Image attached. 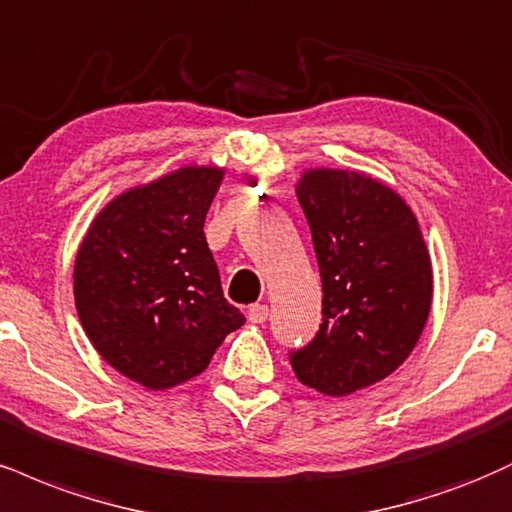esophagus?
Listing matches in <instances>:
<instances>
[{
    "label": "esophagus",
    "instance_id": "esophagus-1",
    "mask_svg": "<svg viewBox=\"0 0 512 512\" xmlns=\"http://www.w3.org/2000/svg\"><path fill=\"white\" fill-rule=\"evenodd\" d=\"M267 317H269V307L267 305H250V310H248V319L252 324H262V322H267Z\"/></svg>",
    "mask_w": 512,
    "mask_h": 512
}]
</instances>
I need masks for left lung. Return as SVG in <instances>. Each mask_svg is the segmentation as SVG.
<instances>
[{
  "label": "left lung",
  "instance_id": "8db88e82",
  "mask_svg": "<svg viewBox=\"0 0 512 512\" xmlns=\"http://www.w3.org/2000/svg\"><path fill=\"white\" fill-rule=\"evenodd\" d=\"M322 274V326L291 357L300 384L348 396L408 360L432 310L434 272L420 221L379 178L305 169L295 183Z\"/></svg>",
  "mask_w": 512,
  "mask_h": 512
}]
</instances>
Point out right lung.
<instances>
[{
    "instance_id": "add662e5",
    "label": "right lung",
    "mask_w": 512,
    "mask_h": 512,
    "mask_svg": "<svg viewBox=\"0 0 512 512\" xmlns=\"http://www.w3.org/2000/svg\"><path fill=\"white\" fill-rule=\"evenodd\" d=\"M224 174L188 164L123 190L90 221L76 252L73 298L92 348L150 391L205 372L245 322L221 293L202 231Z\"/></svg>"
}]
</instances>
